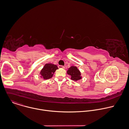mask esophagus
Here are the masks:
<instances>
[{
    "mask_svg": "<svg viewBox=\"0 0 129 129\" xmlns=\"http://www.w3.org/2000/svg\"><path fill=\"white\" fill-rule=\"evenodd\" d=\"M58 67H59V68H62V69H64L65 68L64 66H63L62 65H59Z\"/></svg>",
    "mask_w": 129,
    "mask_h": 129,
    "instance_id": "esophagus-1",
    "label": "esophagus"
}]
</instances>
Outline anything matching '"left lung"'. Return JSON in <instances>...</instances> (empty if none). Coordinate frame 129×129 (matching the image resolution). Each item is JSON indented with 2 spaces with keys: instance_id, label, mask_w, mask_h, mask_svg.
I'll return each instance as SVG.
<instances>
[{
  "instance_id": "left-lung-1",
  "label": "left lung",
  "mask_w": 129,
  "mask_h": 129,
  "mask_svg": "<svg viewBox=\"0 0 129 129\" xmlns=\"http://www.w3.org/2000/svg\"><path fill=\"white\" fill-rule=\"evenodd\" d=\"M67 73L70 76L71 79L75 81H77L82 79L81 72L76 66H72L68 69Z\"/></svg>"
}]
</instances>
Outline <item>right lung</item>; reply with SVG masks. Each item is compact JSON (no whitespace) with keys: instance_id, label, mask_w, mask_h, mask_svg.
<instances>
[{"instance_id":"1","label":"right lung","mask_w":129,"mask_h":129,"mask_svg":"<svg viewBox=\"0 0 129 129\" xmlns=\"http://www.w3.org/2000/svg\"><path fill=\"white\" fill-rule=\"evenodd\" d=\"M58 69L56 65L52 63L46 64L40 72V77L44 79H49L53 77L55 71Z\"/></svg>"}]
</instances>
